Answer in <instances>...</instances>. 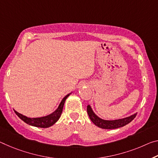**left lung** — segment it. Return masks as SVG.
<instances>
[{
    "label": "left lung",
    "instance_id": "1",
    "mask_svg": "<svg viewBox=\"0 0 158 158\" xmlns=\"http://www.w3.org/2000/svg\"><path fill=\"white\" fill-rule=\"evenodd\" d=\"M87 112H88L89 116L93 123L96 126L100 127V128L105 129H114L124 127L127 124L130 123L136 116V113H135L131 115V116L125 117V118L123 119L115 120H105L100 118L99 117H98L94 113L90 105L87 106Z\"/></svg>",
    "mask_w": 158,
    "mask_h": 158
}]
</instances>
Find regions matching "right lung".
<instances>
[{"mask_svg": "<svg viewBox=\"0 0 158 158\" xmlns=\"http://www.w3.org/2000/svg\"><path fill=\"white\" fill-rule=\"evenodd\" d=\"M70 94H67L65 97L63 98V99L62 100V101L60 102V103L58 107L56 109V110H55L52 113L47 115V116L37 117V118H30V117H27L23 114L19 113V112H17L15 110V114L17 116H18L22 121H24L25 123L31 125V126L34 127H40V128H48V127H51L52 125H53L57 120L59 119L60 117L64 102H65L67 97H68Z\"/></svg>", "mask_w": 158, "mask_h": 158, "instance_id": "add662e5", "label": "right lung"}]
</instances>
